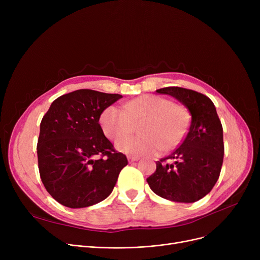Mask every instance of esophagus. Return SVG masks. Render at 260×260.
Listing matches in <instances>:
<instances>
[{"label":"esophagus","instance_id":"1","mask_svg":"<svg viewBox=\"0 0 260 260\" xmlns=\"http://www.w3.org/2000/svg\"><path fill=\"white\" fill-rule=\"evenodd\" d=\"M127 159H128V162H134V161H138L140 158L139 157H134V156H128Z\"/></svg>","mask_w":260,"mask_h":260}]
</instances>
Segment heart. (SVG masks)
Here are the masks:
<instances>
[{"instance_id":"obj_1","label":"heart","mask_w":260,"mask_h":260,"mask_svg":"<svg viewBox=\"0 0 260 260\" xmlns=\"http://www.w3.org/2000/svg\"><path fill=\"white\" fill-rule=\"evenodd\" d=\"M145 120L138 138L130 133L136 122ZM189 113L179 104L156 94H143L128 101L123 108L111 105L99 118L102 132L108 139L117 141L120 152L133 156L155 155L163 148L169 151L178 145L187 132Z\"/></svg>"}]
</instances>
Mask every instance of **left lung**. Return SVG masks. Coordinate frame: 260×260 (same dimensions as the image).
<instances>
[{
  "label": "left lung",
  "mask_w": 260,
  "mask_h": 260,
  "mask_svg": "<svg viewBox=\"0 0 260 260\" xmlns=\"http://www.w3.org/2000/svg\"><path fill=\"white\" fill-rule=\"evenodd\" d=\"M182 102L192 121L181 144L156 162V172L146 179L158 196L176 202H195L208 195L219 178L223 133L214 103L198 91L170 86L156 90Z\"/></svg>",
  "instance_id": "8db88e82"
}]
</instances>
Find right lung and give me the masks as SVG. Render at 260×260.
<instances>
[{
	"label": "right lung",
	"mask_w": 260,
	"mask_h": 260,
	"mask_svg": "<svg viewBox=\"0 0 260 260\" xmlns=\"http://www.w3.org/2000/svg\"><path fill=\"white\" fill-rule=\"evenodd\" d=\"M122 95L79 89L54 100L40 124L38 166L50 196L72 209L109 196L127 166L102 132L101 113Z\"/></svg>",
	"instance_id": "right-lung-1"
}]
</instances>
